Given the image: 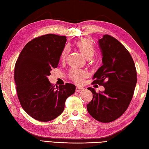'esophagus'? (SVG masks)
Wrapping results in <instances>:
<instances>
[{"label":"esophagus","instance_id":"34e87169","mask_svg":"<svg viewBox=\"0 0 149 149\" xmlns=\"http://www.w3.org/2000/svg\"><path fill=\"white\" fill-rule=\"evenodd\" d=\"M83 90H84V88L82 87L77 86V88H76V92H80V91H82Z\"/></svg>","mask_w":149,"mask_h":149}]
</instances>
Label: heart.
I'll return each mask as SVG.
<instances>
[{
  "instance_id": "b5f03b06",
  "label": "heart",
  "mask_w": 149,
  "mask_h": 149,
  "mask_svg": "<svg viewBox=\"0 0 149 149\" xmlns=\"http://www.w3.org/2000/svg\"><path fill=\"white\" fill-rule=\"evenodd\" d=\"M77 46L81 53L84 55L86 57H91L93 53H94L95 48L94 46L91 42L90 40L88 38L80 39L77 42ZM69 52V47L66 46L63 50L61 57L62 59H65L67 56ZM88 76V72L85 70L79 69H72L70 70L69 77L73 81L76 83H81L84 78Z\"/></svg>"
}]
</instances>
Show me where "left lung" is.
I'll list each match as a JSON object with an SVG mask.
<instances>
[{"label":"left lung","instance_id":"8db88e82","mask_svg":"<svg viewBox=\"0 0 149 149\" xmlns=\"http://www.w3.org/2000/svg\"><path fill=\"white\" fill-rule=\"evenodd\" d=\"M98 44L102 54V66L93 79V84L102 85L103 92L93 93L87 110L93 118L111 122L121 116L131 102L137 83V72L131 55L120 42L110 35H103Z\"/></svg>","mask_w":149,"mask_h":149}]
</instances>
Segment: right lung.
<instances>
[{
  "mask_svg": "<svg viewBox=\"0 0 149 149\" xmlns=\"http://www.w3.org/2000/svg\"><path fill=\"white\" fill-rule=\"evenodd\" d=\"M66 36L48 34L26 44L15 63L14 80L21 105L29 115L41 122L56 118L64 110L67 98L75 85L67 83L55 88L48 77L58 66Z\"/></svg>",
  "mask_w": 149,
  "mask_h": 149,
  "instance_id": "right-lung-1",
  "label": "right lung"
}]
</instances>
